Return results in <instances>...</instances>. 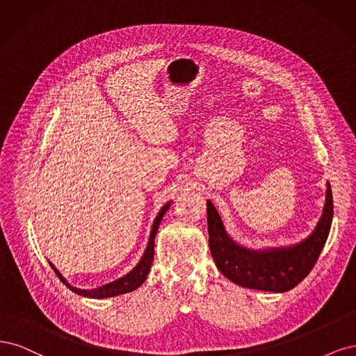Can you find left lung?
Wrapping results in <instances>:
<instances>
[{"instance_id": "8db88e82", "label": "left lung", "mask_w": 356, "mask_h": 356, "mask_svg": "<svg viewBox=\"0 0 356 356\" xmlns=\"http://www.w3.org/2000/svg\"><path fill=\"white\" fill-rule=\"evenodd\" d=\"M332 220V195L327 181L325 204L307 238L286 247L248 248L227 234L219 211L207 200L209 245L213 260L227 280L251 290L285 293L302 282L324 248Z\"/></svg>"}]
</instances>
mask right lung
<instances>
[{
  "label": "right lung",
  "mask_w": 356,
  "mask_h": 356,
  "mask_svg": "<svg viewBox=\"0 0 356 356\" xmlns=\"http://www.w3.org/2000/svg\"><path fill=\"white\" fill-rule=\"evenodd\" d=\"M170 205H171V201L165 202L163 207H161V210L158 211L155 220L152 223L151 234H149V241H147V245H146V250H145L143 256L140 257L139 261H137V265L129 273L122 275L121 278L112 281V282H108V284H103V285L97 286V289L84 290V289H76V286H74V285H71L70 282H67L65 280V277H62V273L54 268V265H53L51 261H49L50 266L53 268V270L56 272L57 277H59V280L67 286V289H70L71 291H74L78 296L88 297V299H108V297H115V296H120V294L134 291L136 289H139V286L145 282L149 270H151V265H152V261H154L155 235H156L159 223H161L164 214L170 209Z\"/></svg>",
  "instance_id": "1"
}]
</instances>
